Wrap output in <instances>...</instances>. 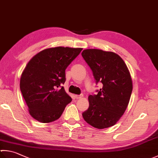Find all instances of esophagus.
<instances>
[{
  "label": "esophagus",
  "mask_w": 158,
  "mask_h": 158,
  "mask_svg": "<svg viewBox=\"0 0 158 158\" xmlns=\"http://www.w3.org/2000/svg\"><path fill=\"white\" fill-rule=\"evenodd\" d=\"M83 97V94H80V95H75V98L76 99H80Z\"/></svg>",
  "instance_id": "obj_1"
}]
</instances>
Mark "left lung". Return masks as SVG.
Here are the masks:
<instances>
[{"instance_id": "obj_1", "label": "left lung", "mask_w": 158, "mask_h": 158, "mask_svg": "<svg viewBox=\"0 0 158 158\" xmlns=\"http://www.w3.org/2000/svg\"><path fill=\"white\" fill-rule=\"evenodd\" d=\"M82 56L92 70L96 84H102L97 95L89 96V108L82 117L96 129L114 126L124 114L132 93L129 71L114 52L89 49L82 52Z\"/></svg>"}]
</instances>
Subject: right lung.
I'll return each mask as SVG.
<instances>
[{
  "label": "right lung",
  "instance_id": "1",
  "mask_svg": "<svg viewBox=\"0 0 158 158\" xmlns=\"http://www.w3.org/2000/svg\"><path fill=\"white\" fill-rule=\"evenodd\" d=\"M82 48L57 47L44 49L27 64L20 80V89L35 120L42 123L60 117L71 98L62 84L66 80L65 70Z\"/></svg>",
  "mask_w": 158,
  "mask_h": 158
}]
</instances>
